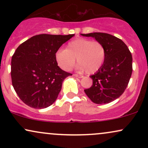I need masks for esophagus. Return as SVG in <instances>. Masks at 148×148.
<instances>
[{"label": "esophagus", "instance_id": "esophagus-1", "mask_svg": "<svg viewBox=\"0 0 148 148\" xmlns=\"http://www.w3.org/2000/svg\"><path fill=\"white\" fill-rule=\"evenodd\" d=\"M73 75H74V76H76V77H79V78H83V77H84V76H83L79 75V74H73Z\"/></svg>", "mask_w": 148, "mask_h": 148}]
</instances>
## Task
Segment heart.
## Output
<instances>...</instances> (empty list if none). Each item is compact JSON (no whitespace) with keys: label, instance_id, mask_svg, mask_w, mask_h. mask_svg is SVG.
Returning <instances> with one entry per match:
<instances>
[{"label":"heart","instance_id":"heart-1","mask_svg":"<svg viewBox=\"0 0 148 148\" xmlns=\"http://www.w3.org/2000/svg\"><path fill=\"white\" fill-rule=\"evenodd\" d=\"M106 56V49L102 43L90 39L78 38L69 42L65 49H59L55 58L61 69L69 71L76 62L77 69L94 74L101 68Z\"/></svg>","mask_w":148,"mask_h":148}]
</instances>
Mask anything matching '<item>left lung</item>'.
I'll return each instance as SVG.
<instances>
[{
  "label": "left lung",
  "instance_id": "1",
  "mask_svg": "<svg viewBox=\"0 0 148 148\" xmlns=\"http://www.w3.org/2000/svg\"><path fill=\"white\" fill-rule=\"evenodd\" d=\"M103 44L106 56L103 65L90 76L92 85L85 92L92 102L108 103L118 99L126 89L132 73V56L120 39L108 33L81 34Z\"/></svg>",
  "mask_w": 148,
  "mask_h": 148
}]
</instances>
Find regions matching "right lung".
<instances>
[{"mask_svg": "<svg viewBox=\"0 0 148 148\" xmlns=\"http://www.w3.org/2000/svg\"><path fill=\"white\" fill-rule=\"evenodd\" d=\"M73 36L35 35L16 49L11 61L12 83L23 103L41 109L56 100L64 79L72 74L58 66L55 54Z\"/></svg>", "mask_w": 148, "mask_h": 148, "instance_id": "add662e5", "label": "right lung"}]
</instances>
